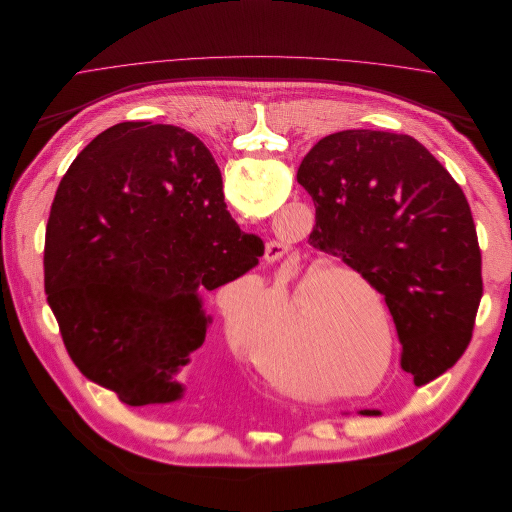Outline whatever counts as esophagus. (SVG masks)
I'll return each mask as SVG.
<instances>
[{
	"label": "esophagus",
	"mask_w": 512,
	"mask_h": 512,
	"mask_svg": "<svg viewBox=\"0 0 512 512\" xmlns=\"http://www.w3.org/2000/svg\"><path fill=\"white\" fill-rule=\"evenodd\" d=\"M288 250H290V245L288 243H284V241H269L267 243V250H265V260L267 262H275V260H280V258H284L286 254H288Z\"/></svg>",
	"instance_id": "esophagus-1"
}]
</instances>
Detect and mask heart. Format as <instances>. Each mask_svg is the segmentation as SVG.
Listing matches in <instances>:
<instances>
[{
	"mask_svg": "<svg viewBox=\"0 0 512 512\" xmlns=\"http://www.w3.org/2000/svg\"><path fill=\"white\" fill-rule=\"evenodd\" d=\"M262 294V309H275L277 294L262 284H252ZM290 318L305 322V363L331 380L352 378L380 356V331L391 346L393 320L378 290L361 273L322 267H305L290 286ZM232 342L243 346L247 322L254 316L245 301H235L224 312ZM256 363L277 384H290L303 374V363L275 359L267 346L256 348ZM389 367V359H386Z\"/></svg>",
	"mask_w": 512,
	"mask_h": 512,
	"instance_id": "heart-1",
	"label": "heart"
}]
</instances>
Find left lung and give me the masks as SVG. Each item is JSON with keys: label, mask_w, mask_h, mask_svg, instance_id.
Here are the masks:
<instances>
[{"label": "left lung", "mask_w": 512, "mask_h": 512, "mask_svg": "<svg viewBox=\"0 0 512 512\" xmlns=\"http://www.w3.org/2000/svg\"><path fill=\"white\" fill-rule=\"evenodd\" d=\"M297 181L316 205L309 243L389 305L401 369L423 386L453 367L472 339L483 277L470 205L448 170L408 134L344 130L312 147Z\"/></svg>", "instance_id": "8db88e82"}]
</instances>
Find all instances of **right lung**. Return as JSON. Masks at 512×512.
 Returning <instances> with one entry per match:
<instances>
[{
    "label": "right lung",
    "mask_w": 512,
    "mask_h": 512,
    "mask_svg": "<svg viewBox=\"0 0 512 512\" xmlns=\"http://www.w3.org/2000/svg\"><path fill=\"white\" fill-rule=\"evenodd\" d=\"M265 243L224 203L222 173L192 132L123 121L59 183L44 290L83 376L128 406L185 397L181 369L205 344V294L258 265Z\"/></svg>",
    "instance_id": "right-lung-1"
}]
</instances>
